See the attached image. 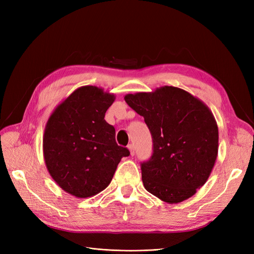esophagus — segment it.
I'll list each match as a JSON object with an SVG mask.
<instances>
[{
  "instance_id": "obj_1",
  "label": "esophagus",
  "mask_w": 254,
  "mask_h": 254,
  "mask_svg": "<svg viewBox=\"0 0 254 254\" xmlns=\"http://www.w3.org/2000/svg\"><path fill=\"white\" fill-rule=\"evenodd\" d=\"M127 147H128V149L130 151V155L134 156V146H133V144H129Z\"/></svg>"
}]
</instances>
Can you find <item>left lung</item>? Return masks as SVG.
Masks as SVG:
<instances>
[{"label": "left lung", "instance_id": "obj_1", "mask_svg": "<svg viewBox=\"0 0 254 254\" xmlns=\"http://www.w3.org/2000/svg\"><path fill=\"white\" fill-rule=\"evenodd\" d=\"M124 99L144 118L152 136V156L141 164L146 190L167 203L195 195L209 179L218 153V127L209 107L172 86Z\"/></svg>", "mask_w": 254, "mask_h": 254}]
</instances>
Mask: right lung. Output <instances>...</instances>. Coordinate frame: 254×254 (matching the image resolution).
<instances>
[{"label":"right lung","mask_w":254,"mask_h":254,"mask_svg":"<svg viewBox=\"0 0 254 254\" xmlns=\"http://www.w3.org/2000/svg\"><path fill=\"white\" fill-rule=\"evenodd\" d=\"M115 95L95 86L76 89L47 122L43 157L57 186L67 194L88 198L109 186L129 150L115 142V129L105 113Z\"/></svg>","instance_id":"obj_1"}]
</instances>
